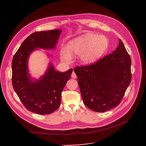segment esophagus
Segmentation results:
<instances>
[{"label":"esophagus","instance_id":"1","mask_svg":"<svg viewBox=\"0 0 146 146\" xmlns=\"http://www.w3.org/2000/svg\"><path fill=\"white\" fill-rule=\"evenodd\" d=\"M71 77H72V78H76V74H75V73L73 72L72 73V74H71Z\"/></svg>","mask_w":146,"mask_h":146}]
</instances>
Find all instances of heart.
Returning <instances> with one entry per match:
<instances>
[{"instance_id":"heart-1","label":"heart","mask_w":146,"mask_h":146,"mask_svg":"<svg viewBox=\"0 0 146 146\" xmlns=\"http://www.w3.org/2000/svg\"><path fill=\"white\" fill-rule=\"evenodd\" d=\"M108 45V39L104 36L85 34L70 41L68 47L63 46L61 48V58L64 61L69 62L72 59V54L80 55L82 63H91L106 52Z\"/></svg>"}]
</instances>
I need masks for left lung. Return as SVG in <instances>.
Returning <instances> with one entry per match:
<instances>
[{"instance_id":"obj_1","label":"left lung","mask_w":146,"mask_h":146,"mask_svg":"<svg viewBox=\"0 0 146 146\" xmlns=\"http://www.w3.org/2000/svg\"><path fill=\"white\" fill-rule=\"evenodd\" d=\"M131 57L119 39L111 54L94 64L74 68L85 106L98 112L118 106L131 81Z\"/></svg>"}]
</instances>
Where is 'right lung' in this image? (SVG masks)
Returning a JSON list of instances; mask_svg holds the SVG:
<instances>
[{"instance_id": "add662e5", "label": "right lung", "mask_w": 146, "mask_h": 146, "mask_svg": "<svg viewBox=\"0 0 146 146\" xmlns=\"http://www.w3.org/2000/svg\"><path fill=\"white\" fill-rule=\"evenodd\" d=\"M61 32L60 29H54L31 34L22 43L12 59V86L24 106L32 112L46 115L56 110L61 104V92L73 72L72 68L60 72L50 63L38 80H32L28 73L29 54L37 48H54Z\"/></svg>"}]
</instances>
